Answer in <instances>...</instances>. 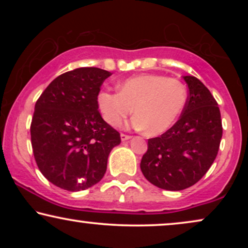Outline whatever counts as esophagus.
Returning <instances> with one entry per match:
<instances>
[{"instance_id":"obj_1","label":"esophagus","mask_w":248,"mask_h":248,"mask_svg":"<svg viewBox=\"0 0 248 248\" xmlns=\"http://www.w3.org/2000/svg\"><path fill=\"white\" fill-rule=\"evenodd\" d=\"M132 137L131 135H127V134H124V133H122L121 134V139H122V141H126V140H128V139H131Z\"/></svg>"}]
</instances>
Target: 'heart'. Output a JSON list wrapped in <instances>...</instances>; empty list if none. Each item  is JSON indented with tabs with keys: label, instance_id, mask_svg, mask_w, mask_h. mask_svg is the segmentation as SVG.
<instances>
[{
	"label": "heart",
	"instance_id": "1",
	"mask_svg": "<svg viewBox=\"0 0 248 248\" xmlns=\"http://www.w3.org/2000/svg\"><path fill=\"white\" fill-rule=\"evenodd\" d=\"M120 91L101 90L97 97L101 116L110 126H120L135 107L132 125L148 133H165L181 116L187 89L181 80L161 74H141L121 83Z\"/></svg>",
	"mask_w": 248,
	"mask_h": 248
}]
</instances>
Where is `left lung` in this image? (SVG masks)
Returning a JSON list of instances; mask_svg holds the SVG:
<instances>
[{
	"instance_id": "1",
	"label": "left lung",
	"mask_w": 248,
	"mask_h": 248,
	"mask_svg": "<svg viewBox=\"0 0 248 248\" xmlns=\"http://www.w3.org/2000/svg\"><path fill=\"white\" fill-rule=\"evenodd\" d=\"M184 80L188 97L181 117L160 137L149 139L140 164L144 177L167 191L198 183L215 161L222 138L218 103L198 78Z\"/></svg>"
}]
</instances>
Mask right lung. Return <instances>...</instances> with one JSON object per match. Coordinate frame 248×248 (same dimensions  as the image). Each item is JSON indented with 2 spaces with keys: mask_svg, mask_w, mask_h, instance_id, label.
<instances>
[{
  "mask_svg": "<svg viewBox=\"0 0 248 248\" xmlns=\"http://www.w3.org/2000/svg\"><path fill=\"white\" fill-rule=\"evenodd\" d=\"M108 71L79 67L61 74L35 105L30 125L33 157L39 170L57 187L89 188L104 177L118 132L103 120L97 97ZM81 183H79V181Z\"/></svg>",
  "mask_w": 248,
  "mask_h": 248,
  "instance_id": "obj_1",
  "label": "right lung"
}]
</instances>
